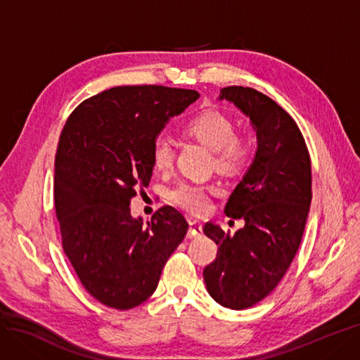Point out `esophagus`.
<instances>
[{"instance_id":"34e87169","label":"esophagus","mask_w":360,"mask_h":360,"mask_svg":"<svg viewBox=\"0 0 360 360\" xmlns=\"http://www.w3.org/2000/svg\"><path fill=\"white\" fill-rule=\"evenodd\" d=\"M203 233V225L200 221L197 219H190V229H188V237L193 238V237H197L200 236Z\"/></svg>"}]
</instances>
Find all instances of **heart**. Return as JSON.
Returning <instances> with one entry per match:
<instances>
[{"mask_svg": "<svg viewBox=\"0 0 360 360\" xmlns=\"http://www.w3.org/2000/svg\"><path fill=\"white\" fill-rule=\"evenodd\" d=\"M184 130L188 136L214 151V162L219 170L236 173L248 166L252 157V143L248 138L236 135L229 115L214 110L205 111L193 117ZM151 155L153 166L157 170L170 169L175 157L172 142L165 136H158L153 143ZM169 198L173 205L194 214H202L209 207L207 188L203 185L182 182L169 193Z\"/></svg>", "mask_w": 360, "mask_h": 360, "instance_id": "heart-1", "label": "heart"}]
</instances>
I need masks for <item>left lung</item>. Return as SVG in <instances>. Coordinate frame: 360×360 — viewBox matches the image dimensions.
<instances>
[{"label": "left lung", "mask_w": 360, "mask_h": 360, "mask_svg": "<svg viewBox=\"0 0 360 360\" xmlns=\"http://www.w3.org/2000/svg\"><path fill=\"white\" fill-rule=\"evenodd\" d=\"M222 99L249 117L258 146L224 209L245 219V227L231 236L219 225H205L218 254L203 277L222 307L245 310L273 292L297 254L311 203V163L294 118L273 99L242 86L221 89Z\"/></svg>", "instance_id": "obj_1"}]
</instances>
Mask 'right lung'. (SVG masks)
I'll list each match as a JSON object with an SVG mask.
<instances>
[{"mask_svg":"<svg viewBox=\"0 0 360 360\" xmlns=\"http://www.w3.org/2000/svg\"><path fill=\"white\" fill-rule=\"evenodd\" d=\"M188 89L122 86L79 103L55 157V207L62 248L89 294L129 310L157 289L188 222L172 206L151 221L130 215L153 175V143L172 117L198 99Z\"/></svg>","mask_w":360,"mask_h":360,"instance_id":"right-lung-1","label":"right lung"}]
</instances>
